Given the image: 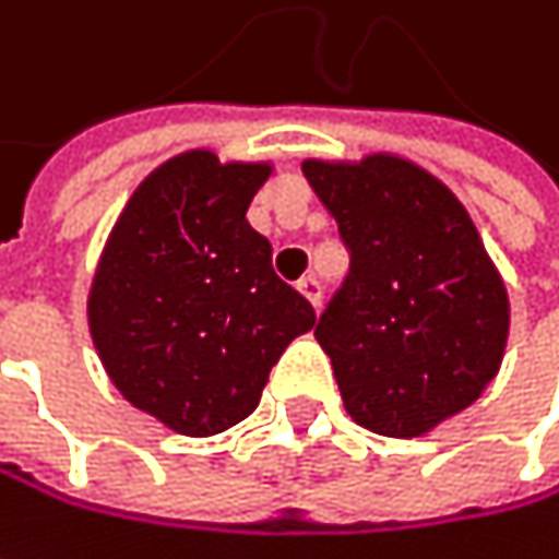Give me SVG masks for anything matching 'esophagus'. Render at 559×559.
Returning a JSON list of instances; mask_svg holds the SVG:
<instances>
[{
	"label": "esophagus",
	"mask_w": 559,
	"mask_h": 559,
	"mask_svg": "<svg viewBox=\"0 0 559 559\" xmlns=\"http://www.w3.org/2000/svg\"><path fill=\"white\" fill-rule=\"evenodd\" d=\"M297 290H300L313 307H320V304H323V287H320V281L313 278V275H304V278L297 281Z\"/></svg>",
	"instance_id": "34e87169"
}]
</instances>
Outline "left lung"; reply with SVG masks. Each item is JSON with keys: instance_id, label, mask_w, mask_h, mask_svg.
<instances>
[{"instance_id": "8db88e82", "label": "left lung", "mask_w": 559, "mask_h": 559, "mask_svg": "<svg viewBox=\"0 0 559 559\" xmlns=\"http://www.w3.org/2000/svg\"><path fill=\"white\" fill-rule=\"evenodd\" d=\"M304 176L348 249L317 342L348 416L416 438L467 409L496 378L509 297L464 204L400 156L307 159Z\"/></svg>"}]
</instances>
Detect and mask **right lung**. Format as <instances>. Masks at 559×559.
I'll return each mask as SVG.
<instances>
[{
    "instance_id": "1",
    "label": "right lung",
    "mask_w": 559,
    "mask_h": 559,
    "mask_svg": "<svg viewBox=\"0 0 559 559\" xmlns=\"http://www.w3.org/2000/svg\"><path fill=\"white\" fill-rule=\"evenodd\" d=\"M269 176V163L181 153L133 191L102 252L92 342L124 400L178 435L242 423L281 352L317 323L246 221Z\"/></svg>"
}]
</instances>
